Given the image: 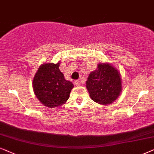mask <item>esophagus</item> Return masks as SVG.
Masks as SVG:
<instances>
[{
  "label": "esophagus",
  "instance_id": "obj_1",
  "mask_svg": "<svg viewBox=\"0 0 154 154\" xmlns=\"http://www.w3.org/2000/svg\"><path fill=\"white\" fill-rule=\"evenodd\" d=\"M74 82H75V85H77V86H79V85H80V83H81V82L79 81V80H76V81Z\"/></svg>",
  "mask_w": 154,
  "mask_h": 154
}]
</instances>
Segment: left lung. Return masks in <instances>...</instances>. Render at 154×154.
Listing matches in <instances>:
<instances>
[{"label": "left lung", "instance_id": "1", "mask_svg": "<svg viewBox=\"0 0 154 154\" xmlns=\"http://www.w3.org/2000/svg\"><path fill=\"white\" fill-rule=\"evenodd\" d=\"M87 89L94 101L102 105L113 103L122 91L119 72L108 63H100L87 80Z\"/></svg>", "mask_w": 154, "mask_h": 154}]
</instances>
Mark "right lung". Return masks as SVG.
<instances>
[{
	"mask_svg": "<svg viewBox=\"0 0 154 154\" xmlns=\"http://www.w3.org/2000/svg\"><path fill=\"white\" fill-rule=\"evenodd\" d=\"M60 63L43 64L33 79V89L43 105L48 108L62 106L69 97L73 84L64 78L59 69Z\"/></svg>",
	"mask_w": 154,
	"mask_h": 154,
	"instance_id": "1",
	"label": "right lung"
}]
</instances>
